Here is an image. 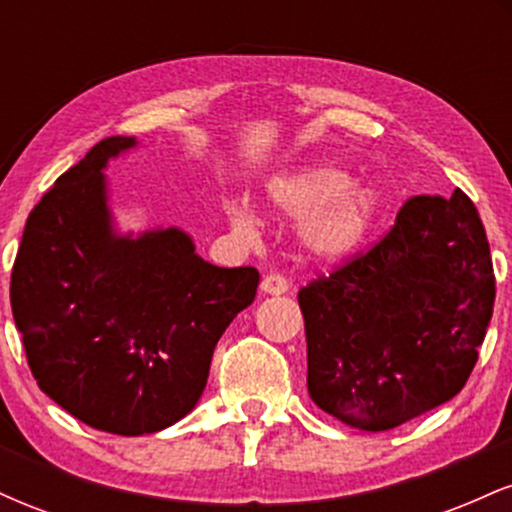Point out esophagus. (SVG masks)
<instances>
[{
	"mask_svg": "<svg viewBox=\"0 0 512 512\" xmlns=\"http://www.w3.org/2000/svg\"><path fill=\"white\" fill-rule=\"evenodd\" d=\"M289 279L284 274H267L262 279V291L272 293V296H281V293L289 291Z\"/></svg>",
	"mask_w": 512,
	"mask_h": 512,
	"instance_id": "esophagus-1",
	"label": "esophagus"
}]
</instances>
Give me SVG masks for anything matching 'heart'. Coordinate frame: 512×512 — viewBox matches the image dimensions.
Returning <instances> with one entry per match:
<instances>
[{"label": "heart", "instance_id": "1", "mask_svg": "<svg viewBox=\"0 0 512 512\" xmlns=\"http://www.w3.org/2000/svg\"><path fill=\"white\" fill-rule=\"evenodd\" d=\"M269 202L286 216H305L301 243L320 260H342L368 236L378 214V195L368 185L351 182L332 163H313L279 175L269 185ZM233 223L248 228L252 211L233 209Z\"/></svg>", "mask_w": 512, "mask_h": 512}]
</instances>
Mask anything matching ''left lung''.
Listing matches in <instances>:
<instances>
[{
	"label": "left lung",
	"instance_id": "left-lung-1",
	"mask_svg": "<svg viewBox=\"0 0 512 512\" xmlns=\"http://www.w3.org/2000/svg\"><path fill=\"white\" fill-rule=\"evenodd\" d=\"M496 276L474 202L419 195L373 248L298 291L308 392L334 419L387 431L462 390L491 322Z\"/></svg>",
	"mask_w": 512,
	"mask_h": 512
}]
</instances>
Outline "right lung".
Segmentation results:
<instances>
[{"mask_svg": "<svg viewBox=\"0 0 512 512\" xmlns=\"http://www.w3.org/2000/svg\"><path fill=\"white\" fill-rule=\"evenodd\" d=\"M108 137L28 216L11 310L38 387L98 431L142 436L195 409L216 342L255 301V267H214L178 228L117 238L105 204Z\"/></svg>", "mask_w": 512, "mask_h": 512, "instance_id": "right-lung-1", "label": "right lung"}]
</instances>
